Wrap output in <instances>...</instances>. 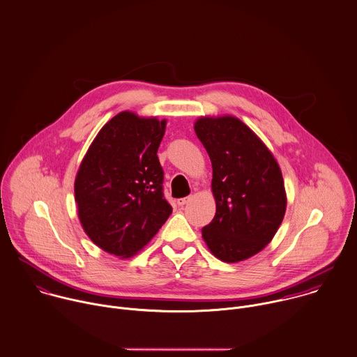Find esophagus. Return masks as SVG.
<instances>
[{"label": "esophagus", "instance_id": "esophagus-1", "mask_svg": "<svg viewBox=\"0 0 357 357\" xmlns=\"http://www.w3.org/2000/svg\"><path fill=\"white\" fill-rule=\"evenodd\" d=\"M190 200H192V197H183V199H179V200H178V206L183 207V206H185V204H188Z\"/></svg>", "mask_w": 357, "mask_h": 357}]
</instances>
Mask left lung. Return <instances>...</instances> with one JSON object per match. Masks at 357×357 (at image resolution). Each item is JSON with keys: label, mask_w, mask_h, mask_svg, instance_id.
Instances as JSON below:
<instances>
[{"label": "left lung", "mask_w": 357, "mask_h": 357, "mask_svg": "<svg viewBox=\"0 0 357 357\" xmlns=\"http://www.w3.org/2000/svg\"><path fill=\"white\" fill-rule=\"evenodd\" d=\"M195 132L211 165L215 215L202 229L208 250L224 263L260 253L275 236L287 190L278 161L266 143L234 115L199 116Z\"/></svg>", "instance_id": "obj_1"}]
</instances>
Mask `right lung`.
<instances>
[{"mask_svg": "<svg viewBox=\"0 0 357 357\" xmlns=\"http://www.w3.org/2000/svg\"><path fill=\"white\" fill-rule=\"evenodd\" d=\"M167 119L122 111L87 149L76 178L77 217L90 241L119 259L137 255L172 213L157 150Z\"/></svg>", "mask_w": 357, "mask_h": 357, "instance_id": "right-lung-1", "label": "right lung"}]
</instances>
